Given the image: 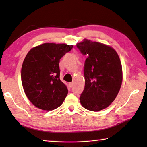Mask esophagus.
Masks as SVG:
<instances>
[{
    "instance_id": "1",
    "label": "esophagus",
    "mask_w": 147,
    "mask_h": 147,
    "mask_svg": "<svg viewBox=\"0 0 147 147\" xmlns=\"http://www.w3.org/2000/svg\"><path fill=\"white\" fill-rule=\"evenodd\" d=\"M69 86L70 88H72L73 86V83H69Z\"/></svg>"
}]
</instances>
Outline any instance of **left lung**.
I'll list each match as a JSON object with an SVG mask.
<instances>
[{
	"instance_id": "1",
	"label": "left lung",
	"mask_w": 147,
	"mask_h": 147,
	"mask_svg": "<svg viewBox=\"0 0 147 147\" xmlns=\"http://www.w3.org/2000/svg\"><path fill=\"white\" fill-rule=\"evenodd\" d=\"M76 46L87 54L84 73L85 88L80 100L84 108L98 111L115 100L123 81V69L118 54L107 45L84 39Z\"/></svg>"
}]
</instances>
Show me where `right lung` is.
<instances>
[{
    "mask_svg": "<svg viewBox=\"0 0 147 147\" xmlns=\"http://www.w3.org/2000/svg\"><path fill=\"white\" fill-rule=\"evenodd\" d=\"M72 45L46 43L30 49L21 68V81L27 98L34 105L50 111L60 106L68 93L59 79V59Z\"/></svg>",
    "mask_w": 147,
    "mask_h": 147,
    "instance_id": "obj_1",
    "label": "right lung"
}]
</instances>
